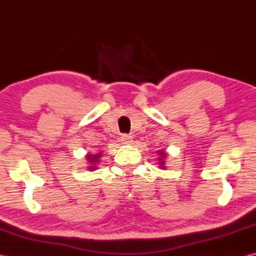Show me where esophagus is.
Masks as SVG:
<instances>
[{"instance_id":"1","label":"esophagus","mask_w":256,"mask_h":256,"mask_svg":"<svg viewBox=\"0 0 256 256\" xmlns=\"http://www.w3.org/2000/svg\"><path fill=\"white\" fill-rule=\"evenodd\" d=\"M121 140H122V142L124 144H131L133 142L132 136H131V135H128V134H123Z\"/></svg>"}]
</instances>
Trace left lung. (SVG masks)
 Wrapping results in <instances>:
<instances>
[{
  "label": "left lung",
  "mask_w": 256,
  "mask_h": 256,
  "mask_svg": "<svg viewBox=\"0 0 256 256\" xmlns=\"http://www.w3.org/2000/svg\"><path fill=\"white\" fill-rule=\"evenodd\" d=\"M160 155H162V157H165V153H164V152H162V153H160ZM162 162H160V164H162Z\"/></svg>",
  "instance_id": "left-lung-1"
}]
</instances>
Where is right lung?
<instances>
[{"label": "right lung", "mask_w": 256, "mask_h": 256, "mask_svg": "<svg viewBox=\"0 0 256 256\" xmlns=\"http://www.w3.org/2000/svg\"><path fill=\"white\" fill-rule=\"evenodd\" d=\"M100 155L101 154H96V155H89L88 156V160L90 162H98V160H99V157H100ZM90 170H96V168L94 167V166H91L90 167Z\"/></svg>", "instance_id": "add662e5"}]
</instances>
